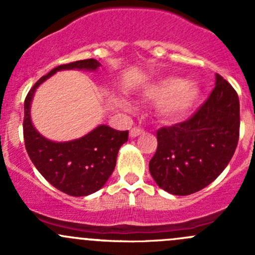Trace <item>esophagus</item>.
<instances>
[{
    "instance_id": "obj_1",
    "label": "esophagus",
    "mask_w": 255,
    "mask_h": 255,
    "mask_svg": "<svg viewBox=\"0 0 255 255\" xmlns=\"http://www.w3.org/2000/svg\"><path fill=\"white\" fill-rule=\"evenodd\" d=\"M142 133H143V129H142V128H139V127H133L132 129L129 130V135L132 138L138 137V135L142 134Z\"/></svg>"
}]
</instances>
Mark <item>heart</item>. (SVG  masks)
<instances>
[{
    "label": "heart",
    "instance_id": "obj_1",
    "mask_svg": "<svg viewBox=\"0 0 255 255\" xmlns=\"http://www.w3.org/2000/svg\"><path fill=\"white\" fill-rule=\"evenodd\" d=\"M200 89L196 85L186 84V81L175 76H169L149 84L143 90V99L158 105V115L166 122H176L184 120L192 112L200 100ZM126 109H130V104L121 101Z\"/></svg>",
    "mask_w": 255,
    "mask_h": 255
}]
</instances>
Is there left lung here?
Returning <instances> with one entry per match:
<instances>
[{
	"instance_id": "8db88e82",
	"label": "left lung",
	"mask_w": 255,
	"mask_h": 255,
	"mask_svg": "<svg viewBox=\"0 0 255 255\" xmlns=\"http://www.w3.org/2000/svg\"><path fill=\"white\" fill-rule=\"evenodd\" d=\"M239 123L237 92L216 74L215 89L189 120L156 132L149 171L158 186L185 196L210 185L235 154Z\"/></svg>"
}]
</instances>
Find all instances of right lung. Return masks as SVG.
Returning <instances> with one entry per match:
<instances>
[{
  "label": "right lung",
  "instance_id": "right-lung-1",
  "mask_svg": "<svg viewBox=\"0 0 255 255\" xmlns=\"http://www.w3.org/2000/svg\"><path fill=\"white\" fill-rule=\"evenodd\" d=\"M95 59L78 60L54 68L29 90L24 100L23 137L27 153L48 182L70 196H87L101 189L115 170L121 145L128 140V130H116L101 125L79 139L51 142L35 130L30 121V102L37 87L59 70H96Z\"/></svg>",
  "mask_w": 255,
  "mask_h": 255
}]
</instances>
